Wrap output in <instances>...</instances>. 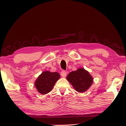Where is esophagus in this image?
I'll use <instances>...</instances> for the list:
<instances>
[{
  "label": "esophagus",
  "instance_id": "esophagus-1",
  "mask_svg": "<svg viewBox=\"0 0 126 126\" xmlns=\"http://www.w3.org/2000/svg\"><path fill=\"white\" fill-rule=\"evenodd\" d=\"M66 73H66V71H65V70H63V71H61V76L63 77H65L66 76V75H67Z\"/></svg>",
  "mask_w": 126,
  "mask_h": 126
}]
</instances>
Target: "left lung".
Segmentation results:
<instances>
[{
  "instance_id": "obj_1",
  "label": "left lung",
  "mask_w": 126,
  "mask_h": 126,
  "mask_svg": "<svg viewBox=\"0 0 126 126\" xmlns=\"http://www.w3.org/2000/svg\"><path fill=\"white\" fill-rule=\"evenodd\" d=\"M66 79L79 92L87 90L93 82V78L89 72L83 68L78 69L67 76Z\"/></svg>"
}]
</instances>
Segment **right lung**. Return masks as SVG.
Returning <instances> with one entry per match:
<instances>
[{
    "mask_svg": "<svg viewBox=\"0 0 126 126\" xmlns=\"http://www.w3.org/2000/svg\"><path fill=\"white\" fill-rule=\"evenodd\" d=\"M60 75L57 72L45 71L39 76L35 82V86L40 94H44L52 90L57 81L60 79Z\"/></svg>",
    "mask_w": 126,
    "mask_h": 126,
    "instance_id": "right-lung-1",
    "label": "right lung"
}]
</instances>
